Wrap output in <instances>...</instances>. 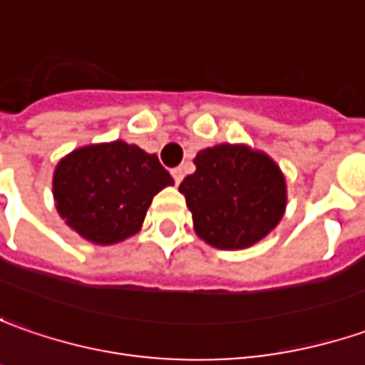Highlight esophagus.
Returning a JSON list of instances; mask_svg holds the SVG:
<instances>
[{"label": "esophagus", "instance_id": "34e87169", "mask_svg": "<svg viewBox=\"0 0 365 365\" xmlns=\"http://www.w3.org/2000/svg\"><path fill=\"white\" fill-rule=\"evenodd\" d=\"M171 175H173V182L180 183L183 180V170L182 168H175V170H171Z\"/></svg>", "mask_w": 365, "mask_h": 365}]
</instances>
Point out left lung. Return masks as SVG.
I'll use <instances>...</instances> for the list:
<instances>
[{"label":"left lung","instance_id":"left-lung-1","mask_svg":"<svg viewBox=\"0 0 365 365\" xmlns=\"http://www.w3.org/2000/svg\"><path fill=\"white\" fill-rule=\"evenodd\" d=\"M195 171L180 183L195 234L214 248H248L281 222L287 182L272 159L246 145L202 149Z\"/></svg>","mask_w":365,"mask_h":365}]
</instances>
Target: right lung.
<instances>
[{"instance_id":"obj_1","label":"right lung","mask_w":365,"mask_h":365,"mask_svg":"<svg viewBox=\"0 0 365 365\" xmlns=\"http://www.w3.org/2000/svg\"><path fill=\"white\" fill-rule=\"evenodd\" d=\"M173 185L158 155L125 141L86 145L58 161V214L93 245H117L141 230L153 195Z\"/></svg>"}]
</instances>
